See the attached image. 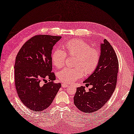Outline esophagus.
<instances>
[{
    "instance_id": "esophagus-1",
    "label": "esophagus",
    "mask_w": 134,
    "mask_h": 134,
    "mask_svg": "<svg viewBox=\"0 0 134 134\" xmlns=\"http://www.w3.org/2000/svg\"><path fill=\"white\" fill-rule=\"evenodd\" d=\"M62 86L63 87H67L68 86H69V85H68L67 84H65V83H62Z\"/></svg>"
}]
</instances>
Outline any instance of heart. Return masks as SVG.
I'll list each match as a JSON object with an SVG mask.
<instances>
[{
    "label": "heart",
    "instance_id": "b5f03b06",
    "mask_svg": "<svg viewBox=\"0 0 134 134\" xmlns=\"http://www.w3.org/2000/svg\"><path fill=\"white\" fill-rule=\"evenodd\" d=\"M64 51L57 49L52 55V62L58 68L65 64L66 55L75 57L73 68H65L58 72V77L61 81L72 83L81 78L83 73L91 74L98 67L100 59V53L98 49L91 48L86 41L81 39L70 40L64 44Z\"/></svg>",
    "mask_w": 134,
    "mask_h": 134
}]
</instances>
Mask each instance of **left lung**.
Instances as JSON below:
<instances>
[{
    "label": "left lung",
    "mask_w": 134,
    "mask_h": 134,
    "mask_svg": "<svg viewBox=\"0 0 134 134\" xmlns=\"http://www.w3.org/2000/svg\"><path fill=\"white\" fill-rule=\"evenodd\" d=\"M119 70V62L112 46L107 39L101 44L99 65L84 82L93 85L86 91L85 86L77 87L74 103L82 112L90 113L98 111L108 102L115 89ZM87 85L86 86H87Z\"/></svg>",
    "instance_id": "left-lung-1"
}]
</instances>
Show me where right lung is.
I'll return each instance as SVG.
<instances>
[{
	"mask_svg": "<svg viewBox=\"0 0 134 134\" xmlns=\"http://www.w3.org/2000/svg\"><path fill=\"white\" fill-rule=\"evenodd\" d=\"M62 36L37 35L31 38L18 52L14 65L17 94L26 107L41 111L52 103L61 87L52 70V50ZM49 80L43 85L42 81Z\"/></svg>",
	"mask_w": 134,
	"mask_h": 134,
	"instance_id": "1",
	"label": "right lung"
}]
</instances>
